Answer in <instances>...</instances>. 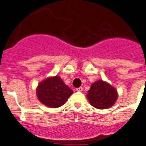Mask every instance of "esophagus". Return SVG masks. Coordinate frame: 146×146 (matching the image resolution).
Masks as SVG:
<instances>
[{
  "label": "esophagus",
  "mask_w": 146,
  "mask_h": 146,
  "mask_svg": "<svg viewBox=\"0 0 146 146\" xmlns=\"http://www.w3.org/2000/svg\"><path fill=\"white\" fill-rule=\"evenodd\" d=\"M76 90L77 91H79V92H81V91H82L83 90V88L82 87H80V88H78L76 89Z\"/></svg>",
  "instance_id": "esophagus-1"
}]
</instances>
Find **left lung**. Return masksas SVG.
<instances>
[{"mask_svg":"<svg viewBox=\"0 0 146 146\" xmlns=\"http://www.w3.org/2000/svg\"><path fill=\"white\" fill-rule=\"evenodd\" d=\"M86 96L93 107L107 109L114 105L118 98V93L109 83L98 80L91 84Z\"/></svg>","mask_w":146,"mask_h":146,"instance_id":"1","label":"left lung"}]
</instances>
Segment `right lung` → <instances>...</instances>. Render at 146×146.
Listing matches in <instances>:
<instances>
[{"mask_svg":"<svg viewBox=\"0 0 146 146\" xmlns=\"http://www.w3.org/2000/svg\"><path fill=\"white\" fill-rule=\"evenodd\" d=\"M73 93L58 76L47 77L39 82L36 88L38 100L43 105L52 108L64 105Z\"/></svg>","mask_w":146,"mask_h":146,"instance_id":"add662e5","label":"right lung"}]
</instances>
